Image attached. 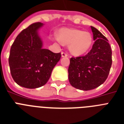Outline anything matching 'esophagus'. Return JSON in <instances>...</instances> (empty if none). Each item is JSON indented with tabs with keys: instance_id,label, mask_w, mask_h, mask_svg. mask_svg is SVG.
Segmentation results:
<instances>
[{
	"instance_id": "obj_1",
	"label": "esophagus",
	"mask_w": 124,
	"mask_h": 124,
	"mask_svg": "<svg viewBox=\"0 0 124 124\" xmlns=\"http://www.w3.org/2000/svg\"><path fill=\"white\" fill-rule=\"evenodd\" d=\"M68 56V54L67 53L64 52H62V57H67Z\"/></svg>"
}]
</instances>
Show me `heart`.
Masks as SVG:
<instances>
[{"instance_id":"b5f03b06","label":"heart","mask_w":124,"mask_h":124,"mask_svg":"<svg viewBox=\"0 0 124 124\" xmlns=\"http://www.w3.org/2000/svg\"><path fill=\"white\" fill-rule=\"evenodd\" d=\"M58 38L63 45H69V49L72 55H83L90 49L93 43V36L90 33L78 29H61Z\"/></svg>"}]
</instances>
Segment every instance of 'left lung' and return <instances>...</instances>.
Listing matches in <instances>:
<instances>
[{"label":"left lung","instance_id":"obj_1","mask_svg":"<svg viewBox=\"0 0 124 124\" xmlns=\"http://www.w3.org/2000/svg\"><path fill=\"white\" fill-rule=\"evenodd\" d=\"M94 43L85 56L71 57L69 81L74 88L88 91L102 85L112 66V49L108 40L97 29L91 26Z\"/></svg>","mask_w":124,"mask_h":124}]
</instances>
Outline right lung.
Returning a JSON list of instances; mask_svg holds the SVG:
<instances>
[{
	"mask_svg": "<svg viewBox=\"0 0 124 124\" xmlns=\"http://www.w3.org/2000/svg\"><path fill=\"white\" fill-rule=\"evenodd\" d=\"M42 25L39 22L30 25L17 35L11 46L9 57L11 76L24 88L34 89L45 85L61 57L60 53L42 48L38 35Z\"/></svg>",
	"mask_w": 124,
	"mask_h": 124,
	"instance_id": "add662e5",
	"label": "right lung"
}]
</instances>
